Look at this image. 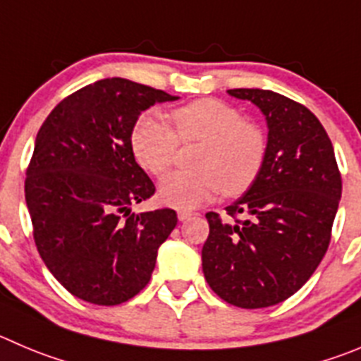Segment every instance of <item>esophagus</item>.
Here are the masks:
<instances>
[{"mask_svg": "<svg viewBox=\"0 0 361 361\" xmlns=\"http://www.w3.org/2000/svg\"><path fill=\"white\" fill-rule=\"evenodd\" d=\"M191 216H193V212H191V211H184V209H180V211L177 212V218L180 219V221H184V219L191 218Z\"/></svg>", "mask_w": 361, "mask_h": 361, "instance_id": "obj_1", "label": "esophagus"}]
</instances>
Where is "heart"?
I'll list each match as a JSON object with an SVG mask.
<instances>
[{
    "label": "heart",
    "mask_w": 361,
    "mask_h": 361,
    "mask_svg": "<svg viewBox=\"0 0 361 361\" xmlns=\"http://www.w3.org/2000/svg\"><path fill=\"white\" fill-rule=\"evenodd\" d=\"M168 123L143 115L131 133L136 161L154 175L173 164L178 142H200L193 154V170L173 171L161 178L159 198L175 209H195L211 202L219 191L239 197L260 175L267 140L257 123L246 122L234 106L218 99H198L170 113Z\"/></svg>",
    "instance_id": "b5f03b06"
}]
</instances>
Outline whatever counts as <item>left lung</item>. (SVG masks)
I'll use <instances>...</instances> for the list:
<instances>
[{
	"instance_id": "8db88e82",
	"label": "left lung",
	"mask_w": 361,
	"mask_h": 361,
	"mask_svg": "<svg viewBox=\"0 0 361 361\" xmlns=\"http://www.w3.org/2000/svg\"><path fill=\"white\" fill-rule=\"evenodd\" d=\"M228 95L253 102L266 116L267 154L253 186L226 207L234 221L205 214L202 269L226 303L264 308L298 293L321 264L342 178L331 142L310 109L260 88H234Z\"/></svg>"
}]
</instances>
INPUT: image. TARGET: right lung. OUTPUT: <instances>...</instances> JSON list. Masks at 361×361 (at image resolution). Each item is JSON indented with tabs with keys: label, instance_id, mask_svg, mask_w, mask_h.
<instances>
[{
	"label": "right lung",
	"instance_id": "1",
	"mask_svg": "<svg viewBox=\"0 0 361 361\" xmlns=\"http://www.w3.org/2000/svg\"><path fill=\"white\" fill-rule=\"evenodd\" d=\"M177 99L108 78L63 99L40 127L24 183L33 238L47 269L80 300L111 307L149 283L177 214L131 212L156 191L131 133L142 111Z\"/></svg>",
	"mask_w": 361,
	"mask_h": 361
}]
</instances>
